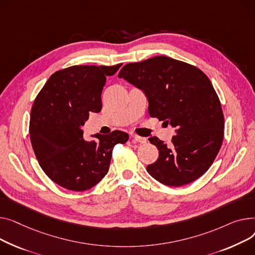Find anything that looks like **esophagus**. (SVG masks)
Listing matches in <instances>:
<instances>
[{
  "label": "esophagus",
  "mask_w": 255,
  "mask_h": 255,
  "mask_svg": "<svg viewBox=\"0 0 255 255\" xmlns=\"http://www.w3.org/2000/svg\"><path fill=\"white\" fill-rule=\"evenodd\" d=\"M131 139H132V141H134V142H138V143H142V144H144V143H146V139L145 138H143V137H140V136H137V134H132L131 133Z\"/></svg>",
  "instance_id": "34e87169"
}]
</instances>
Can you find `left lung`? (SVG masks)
Segmentation results:
<instances>
[{"label": "left lung", "instance_id": "1", "mask_svg": "<svg viewBox=\"0 0 255 255\" xmlns=\"http://www.w3.org/2000/svg\"><path fill=\"white\" fill-rule=\"evenodd\" d=\"M118 77L143 91L151 117L176 128L170 146L156 137L148 139L159 152L146 168L149 175L164 185L182 186L206 173L221 147L224 128L220 101L206 75L159 55L127 64Z\"/></svg>", "mask_w": 255, "mask_h": 255}]
</instances>
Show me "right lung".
<instances>
[{
	"label": "right lung",
	"instance_id": "right-lung-1",
	"mask_svg": "<svg viewBox=\"0 0 255 255\" xmlns=\"http://www.w3.org/2000/svg\"><path fill=\"white\" fill-rule=\"evenodd\" d=\"M116 66H73L52 74L37 96L29 119V137L40 167L53 182L74 191L94 187L109 171L113 147L128 140L114 130L92 134L81 128L89 113L102 110V91Z\"/></svg>",
	"mask_w": 255,
	"mask_h": 255
}]
</instances>
